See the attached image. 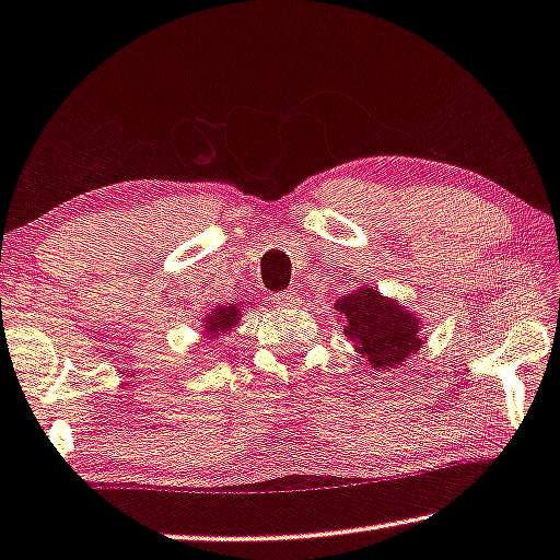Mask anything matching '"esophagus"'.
<instances>
[{
  "mask_svg": "<svg viewBox=\"0 0 560 560\" xmlns=\"http://www.w3.org/2000/svg\"><path fill=\"white\" fill-rule=\"evenodd\" d=\"M272 303L278 305V307H292V305H298L300 303V298H298V292H292V290H285V292H272Z\"/></svg>",
  "mask_w": 560,
  "mask_h": 560,
  "instance_id": "esophagus-1",
  "label": "esophagus"
}]
</instances>
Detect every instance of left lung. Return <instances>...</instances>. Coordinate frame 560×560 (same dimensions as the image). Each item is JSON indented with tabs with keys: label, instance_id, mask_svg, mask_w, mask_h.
<instances>
[{
	"label": "left lung",
	"instance_id": "left-lung-1",
	"mask_svg": "<svg viewBox=\"0 0 560 560\" xmlns=\"http://www.w3.org/2000/svg\"><path fill=\"white\" fill-rule=\"evenodd\" d=\"M335 310L346 320L342 328L350 342H355L360 358H368L370 368H398L423 346L418 332L420 317L373 288L350 292L335 303Z\"/></svg>",
	"mask_w": 560,
	"mask_h": 560
}]
</instances>
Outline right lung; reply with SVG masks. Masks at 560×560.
Instances as JSON below:
<instances>
[{
    "instance_id": "add662e5",
    "label": "right lung",
    "mask_w": 560,
    "mask_h": 560,
    "mask_svg": "<svg viewBox=\"0 0 560 560\" xmlns=\"http://www.w3.org/2000/svg\"><path fill=\"white\" fill-rule=\"evenodd\" d=\"M237 320H240V305H220L214 307L208 315V320H205V332L208 335L228 332L230 328H235Z\"/></svg>"
}]
</instances>
